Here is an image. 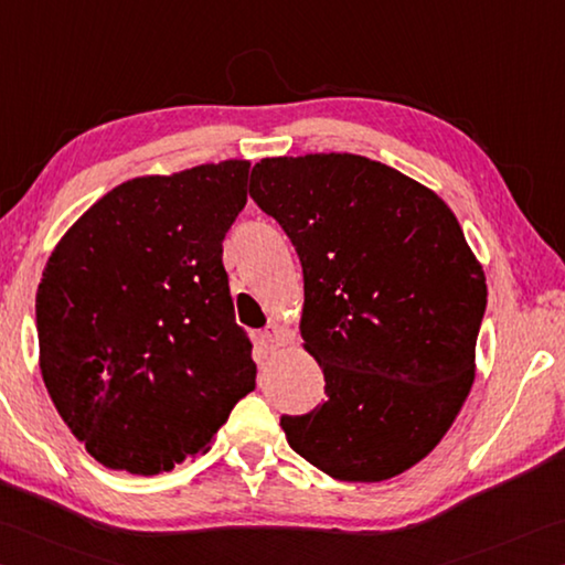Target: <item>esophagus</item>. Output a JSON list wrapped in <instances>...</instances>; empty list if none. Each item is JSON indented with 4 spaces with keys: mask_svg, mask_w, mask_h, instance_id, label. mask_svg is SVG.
I'll list each match as a JSON object with an SVG mask.
<instances>
[{
    "mask_svg": "<svg viewBox=\"0 0 565 565\" xmlns=\"http://www.w3.org/2000/svg\"><path fill=\"white\" fill-rule=\"evenodd\" d=\"M260 340L267 344V348L270 350H275V348H280V344L285 342V338H282V330L277 328V324H270V328L267 330H263V334H260Z\"/></svg>",
    "mask_w": 565,
    "mask_h": 565,
    "instance_id": "34e87169",
    "label": "esophagus"
}]
</instances>
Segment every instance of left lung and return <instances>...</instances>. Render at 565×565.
<instances>
[{"instance_id": "8db88e82", "label": "left lung", "mask_w": 565, "mask_h": 565, "mask_svg": "<svg viewBox=\"0 0 565 565\" xmlns=\"http://www.w3.org/2000/svg\"><path fill=\"white\" fill-rule=\"evenodd\" d=\"M253 201L298 250L302 348L324 399L282 417L290 447L338 481H384L444 439L477 374L487 275L451 207L354 153L255 163Z\"/></svg>"}]
</instances>
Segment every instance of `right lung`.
<instances>
[{"instance_id":"add662e5","label":"right lung","mask_w":565,"mask_h":565,"mask_svg":"<svg viewBox=\"0 0 565 565\" xmlns=\"http://www.w3.org/2000/svg\"><path fill=\"white\" fill-rule=\"evenodd\" d=\"M250 161L138 175L88 207L36 290L39 370L58 417L108 469L171 471L211 449L255 390L223 237Z\"/></svg>"}]
</instances>
